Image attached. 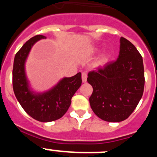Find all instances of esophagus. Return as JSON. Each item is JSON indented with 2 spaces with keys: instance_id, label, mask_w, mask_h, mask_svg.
I'll return each instance as SVG.
<instances>
[{
  "instance_id": "34e87169",
  "label": "esophagus",
  "mask_w": 157,
  "mask_h": 157,
  "mask_svg": "<svg viewBox=\"0 0 157 157\" xmlns=\"http://www.w3.org/2000/svg\"><path fill=\"white\" fill-rule=\"evenodd\" d=\"M82 82H86L87 81V74L86 73L82 74Z\"/></svg>"
}]
</instances>
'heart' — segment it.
<instances>
[{"label": "heart", "instance_id": "heart-1", "mask_svg": "<svg viewBox=\"0 0 157 157\" xmlns=\"http://www.w3.org/2000/svg\"><path fill=\"white\" fill-rule=\"evenodd\" d=\"M98 51H99L98 48H94L93 49H91V54H95V53H97V52H98ZM105 60H106V56H105V55H102L101 57H100V59H99L98 61H97V65H100V64L103 63L105 62Z\"/></svg>", "mask_w": 157, "mask_h": 157}]
</instances>
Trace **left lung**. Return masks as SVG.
Wrapping results in <instances>:
<instances>
[{"mask_svg":"<svg viewBox=\"0 0 157 157\" xmlns=\"http://www.w3.org/2000/svg\"><path fill=\"white\" fill-rule=\"evenodd\" d=\"M119 56L97 71L88 74L87 81L93 87L90 105L98 117L118 122L134 111L143 94L145 86L142 57L127 39L120 38Z\"/></svg>","mask_w":157,"mask_h":157,"instance_id":"left-lung-1","label":"left lung"}]
</instances>
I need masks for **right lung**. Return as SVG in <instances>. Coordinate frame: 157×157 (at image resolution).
Segmentation results:
<instances>
[{
	"label": "right lung",
	"instance_id": "obj_1",
	"mask_svg": "<svg viewBox=\"0 0 157 157\" xmlns=\"http://www.w3.org/2000/svg\"><path fill=\"white\" fill-rule=\"evenodd\" d=\"M44 35H36L23 44L14 59L12 85L16 98L24 111L40 122H52L62 117L71 103V98L82 83L81 73L63 77L55 86L44 92L32 89L26 73V62L32 46Z\"/></svg>",
	"mask_w": 157,
	"mask_h": 157
}]
</instances>
